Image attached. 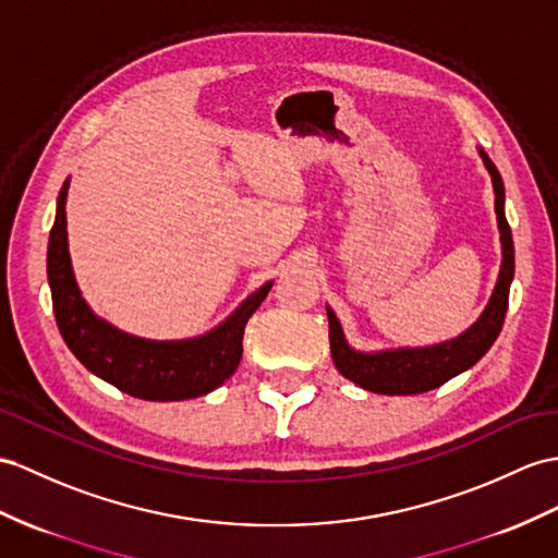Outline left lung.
Listing matches in <instances>:
<instances>
[{"mask_svg":"<svg viewBox=\"0 0 558 558\" xmlns=\"http://www.w3.org/2000/svg\"><path fill=\"white\" fill-rule=\"evenodd\" d=\"M478 154L493 177L495 213L501 241V269L490 303L483 310L478 322L471 324L464 333H459L452 341L426 348H396L378 352H360L350 348L341 322H338L331 307H326L336 369L364 390L381 392V396H416V392L433 390L450 381L457 374L471 369L497 341L509 307V287L513 279V239L505 215V182H501V174L490 156L483 148H478Z\"/></svg>","mask_w":558,"mask_h":558,"instance_id":"8db88e82","label":"left lung"}]
</instances>
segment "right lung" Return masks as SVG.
<instances>
[{
	"label": "right lung",
	"mask_w": 558,
	"mask_h": 558,
	"mask_svg": "<svg viewBox=\"0 0 558 558\" xmlns=\"http://www.w3.org/2000/svg\"><path fill=\"white\" fill-rule=\"evenodd\" d=\"M65 180L47 248V277L53 317L73 355L106 384L132 398L174 402L206 396L236 372L243 352V329L267 298L271 281L251 293L213 331L186 341H148L116 329L85 303L73 275L65 232Z\"/></svg>",
	"instance_id": "add662e5"
}]
</instances>
